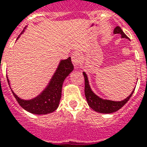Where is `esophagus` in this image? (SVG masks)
Segmentation results:
<instances>
[{
    "mask_svg": "<svg viewBox=\"0 0 147 147\" xmlns=\"http://www.w3.org/2000/svg\"><path fill=\"white\" fill-rule=\"evenodd\" d=\"M71 59H72V63L74 64V66L78 68V65L80 63V61H81L80 55H79L78 52H74V54H72V55H71Z\"/></svg>",
    "mask_w": 147,
    "mask_h": 147,
    "instance_id": "1",
    "label": "esophagus"
}]
</instances>
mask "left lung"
Instances as JSON below:
<instances>
[{
	"label": "left lung",
	"instance_id": "1",
	"mask_svg": "<svg viewBox=\"0 0 147 147\" xmlns=\"http://www.w3.org/2000/svg\"><path fill=\"white\" fill-rule=\"evenodd\" d=\"M113 34H120L122 38H128V37L122 31L120 26L115 27L114 30H113ZM83 75L84 78V95L86 97L88 104L92 110L98 113H112L117 111L122 107L125 106V103L131 97L134 91H135V89H133L130 95L121 101H113V100H110V99H105V98H102L97 96L91 88L89 81H88V78L87 76L86 73L83 72Z\"/></svg>",
	"mask_w": 147,
	"mask_h": 147
}]
</instances>
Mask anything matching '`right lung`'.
<instances>
[{"mask_svg": "<svg viewBox=\"0 0 147 147\" xmlns=\"http://www.w3.org/2000/svg\"><path fill=\"white\" fill-rule=\"evenodd\" d=\"M26 29V26L22 30L21 34H23ZM19 37L20 35L18 37V38ZM73 70H74V66L71 62V58L69 57L66 59L60 60L59 66H57V69L55 71L54 74L52 75L45 89L36 97L30 99H23L17 96L13 92V90L11 89L10 86V81L7 77V79L13 96L16 98L19 104L24 110L34 114L44 115L54 112L59 107L61 96H62L63 81Z\"/></svg>", "mask_w": 147, "mask_h": 147, "instance_id": "right-lung-1", "label": "right lung"}]
</instances>
